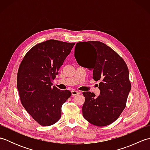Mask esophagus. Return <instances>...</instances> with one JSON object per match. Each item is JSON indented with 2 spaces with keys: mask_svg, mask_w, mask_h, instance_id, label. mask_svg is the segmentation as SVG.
Instances as JSON below:
<instances>
[{
  "mask_svg": "<svg viewBox=\"0 0 150 150\" xmlns=\"http://www.w3.org/2000/svg\"><path fill=\"white\" fill-rule=\"evenodd\" d=\"M79 93H80V92H79V91H76V90H72L71 91V95H73V96H75V95H77Z\"/></svg>",
  "mask_w": 150,
  "mask_h": 150,
  "instance_id": "obj_1",
  "label": "esophagus"
}]
</instances>
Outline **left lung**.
<instances>
[{"label":"left lung","instance_id":"left-lung-1","mask_svg":"<svg viewBox=\"0 0 150 150\" xmlns=\"http://www.w3.org/2000/svg\"><path fill=\"white\" fill-rule=\"evenodd\" d=\"M75 57L80 66L93 70V78L100 81V95L83 92L82 114L89 122L105 126L115 121L126 105L131 90L126 62L110 47L99 41L77 43Z\"/></svg>","mask_w":150,"mask_h":150}]
</instances>
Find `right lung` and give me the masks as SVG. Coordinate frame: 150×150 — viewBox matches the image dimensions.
I'll return each instance as SVG.
<instances>
[{
    "label": "right lung",
    "mask_w": 150,
    "mask_h": 150,
    "mask_svg": "<svg viewBox=\"0 0 150 150\" xmlns=\"http://www.w3.org/2000/svg\"><path fill=\"white\" fill-rule=\"evenodd\" d=\"M75 43L50 39L34 46L22 59L17 85L21 103L40 125L56 123L62 104L71 95L60 90L52 82Z\"/></svg>",
    "instance_id": "obj_1"
}]
</instances>
